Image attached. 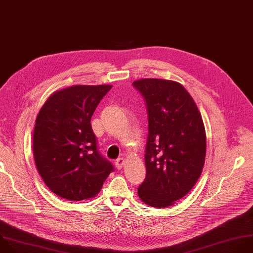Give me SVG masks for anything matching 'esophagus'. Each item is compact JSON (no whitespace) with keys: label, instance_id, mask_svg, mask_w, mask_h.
<instances>
[{"label":"esophagus","instance_id":"obj_1","mask_svg":"<svg viewBox=\"0 0 253 253\" xmlns=\"http://www.w3.org/2000/svg\"><path fill=\"white\" fill-rule=\"evenodd\" d=\"M123 165H124V159H123V158H119V159H117V160L115 161V166H116V168H117L118 170L122 169Z\"/></svg>","mask_w":253,"mask_h":253}]
</instances>
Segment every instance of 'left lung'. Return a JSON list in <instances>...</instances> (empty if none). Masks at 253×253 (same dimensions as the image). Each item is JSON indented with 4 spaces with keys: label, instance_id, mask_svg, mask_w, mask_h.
Returning <instances> with one entry per match:
<instances>
[{
    "label": "left lung",
    "instance_id": "left-lung-1",
    "mask_svg": "<svg viewBox=\"0 0 253 253\" xmlns=\"http://www.w3.org/2000/svg\"><path fill=\"white\" fill-rule=\"evenodd\" d=\"M148 112L146 178L139 198L150 207H171L199 180L206 159L207 137L202 115L181 83L159 78L133 82Z\"/></svg>",
    "mask_w": 253,
    "mask_h": 253
}]
</instances>
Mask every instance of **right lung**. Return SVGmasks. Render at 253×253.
I'll return each instance as SVG.
<instances>
[{"mask_svg":"<svg viewBox=\"0 0 253 253\" xmlns=\"http://www.w3.org/2000/svg\"><path fill=\"white\" fill-rule=\"evenodd\" d=\"M112 85H73L53 92L40 110L33 150L47 188L69 201L95 197L114 170L98 152L91 117Z\"/></svg>","mask_w":253,"mask_h":253,"instance_id":"1","label":"right lung"}]
</instances>
